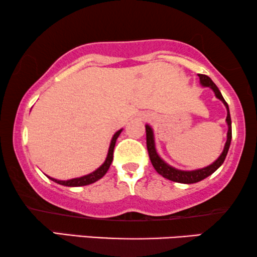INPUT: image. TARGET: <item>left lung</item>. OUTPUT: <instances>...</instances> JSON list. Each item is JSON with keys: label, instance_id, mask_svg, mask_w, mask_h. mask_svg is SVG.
<instances>
[{"label": "left lung", "instance_id": "obj_1", "mask_svg": "<svg viewBox=\"0 0 257 257\" xmlns=\"http://www.w3.org/2000/svg\"><path fill=\"white\" fill-rule=\"evenodd\" d=\"M200 78V84L203 87H209V89L213 90L214 94L217 99L222 101L224 106L227 108V118L226 122L228 125V131H227V142L224 144L222 153L220 154V157L208 166L198 168V170H192V171H182L178 170L171 165H168L164 159H161L159 154L157 152L156 147V140H154V132L153 128L151 127L149 124L145 125L146 127V144H147V151H149L151 163H152L154 170H156L160 175H163L164 178L168 179V180L174 181V182H180V184H195V182H199L206 179L209 175H212L214 172H215L217 168H219L221 165L223 164L224 159H226L228 150H229L230 142H231V119H230V113H229V107H228V104L226 100L223 99L222 94H221L219 87H217L212 79L209 78L208 76L206 75H199Z\"/></svg>", "mask_w": 257, "mask_h": 257}]
</instances>
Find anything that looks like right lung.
Wrapping results in <instances>:
<instances>
[{
    "label": "right lung",
    "instance_id": "right-lung-1",
    "mask_svg": "<svg viewBox=\"0 0 257 257\" xmlns=\"http://www.w3.org/2000/svg\"><path fill=\"white\" fill-rule=\"evenodd\" d=\"M121 131H122V128H120L119 131L115 132L113 137H112L111 143H110V147H108V151H107L106 159H105L104 163L101 164V166L98 167L96 171L91 172V173L86 174V175H83V177L70 179V180H58V179H55V178H51V177H48V178L52 181L57 182V184H59V185L68 186V187H79V186L91 185V184H93V182L98 181L99 179H101L105 174H106L108 168H110V165L112 163V160H113V150H114V146H115V142H117L118 137L120 136Z\"/></svg>",
    "mask_w": 257,
    "mask_h": 257
}]
</instances>
